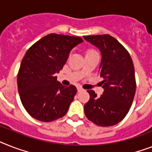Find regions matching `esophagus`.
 Listing matches in <instances>:
<instances>
[{
	"label": "esophagus",
	"instance_id": "obj_1",
	"mask_svg": "<svg viewBox=\"0 0 152 152\" xmlns=\"http://www.w3.org/2000/svg\"><path fill=\"white\" fill-rule=\"evenodd\" d=\"M77 91H78V92H81V91H83V89L82 87H77Z\"/></svg>",
	"mask_w": 152,
	"mask_h": 152
}]
</instances>
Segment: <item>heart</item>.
<instances>
[{
	"mask_svg": "<svg viewBox=\"0 0 152 152\" xmlns=\"http://www.w3.org/2000/svg\"><path fill=\"white\" fill-rule=\"evenodd\" d=\"M91 51H94V50H89V51H88V52H91ZM88 52H87V53H88Z\"/></svg>",
	"mask_w": 152,
	"mask_h": 152,
	"instance_id": "1",
	"label": "heart"
}]
</instances>
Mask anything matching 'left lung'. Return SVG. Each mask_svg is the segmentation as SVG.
I'll return each instance as SVG.
<instances>
[{"label":"left lung","instance_id":"8db88e82","mask_svg":"<svg viewBox=\"0 0 152 152\" xmlns=\"http://www.w3.org/2000/svg\"><path fill=\"white\" fill-rule=\"evenodd\" d=\"M83 38L101 50L100 76L104 79V92L100 97L92 90L87 91L90 100L84 104L85 115L97 126H114L125 118L134 101L136 92L134 63L127 50L112 36Z\"/></svg>","mask_w":152,"mask_h":152}]
</instances>
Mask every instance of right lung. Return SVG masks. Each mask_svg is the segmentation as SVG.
Wrapping results in <instances>:
<instances>
[{
  "label": "right lung",
  "mask_w": 152,
  "mask_h": 152,
  "mask_svg": "<svg viewBox=\"0 0 152 152\" xmlns=\"http://www.w3.org/2000/svg\"><path fill=\"white\" fill-rule=\"evenodd\" d=\"M80 37L50 33L33 44L22 60L17 76L18 94L26 112L41 122H52L69 110L77 90L64 87L55 74L62 69Z\"/></svg>",
  "instance_id": "add662e5"
}]
</instances>
